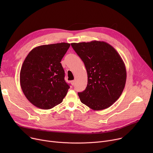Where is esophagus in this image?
I'll list each match as a JSON object with an SVG mask.
<instances>
[{"label": "esophagus", "mask_w": 153, "mask_h": 153, "mask_svg": "<svg viewBox=\"0 0 153 153\" xmlns=\"http://www.w3.org/2000/svg\"><path fill=\"white\" fill-rule=\"evenodd\" d=\"M71 84H72V85H74L75 84V81H71Z\"/></svg>", "instance_id": "1"}]
</instances>
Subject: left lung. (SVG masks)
<instances>
[{
    "instance_id": "1",
    "label": "left lung",
    "mask_w": 153,
    "mask_h": 153,
    "mask_svg": "<svg viewBox=\"0 0 153 153\" xmlns=\"http://www.w3.org/2000/svg\"><path fill=\"white\" fill-rule=\"evenodd\" d=\"M87 73L85 89L79 92L81 102L94 110L108 108L122 95L126 83L125 63L115 48L104 42L72 43Z\"/></svg>"
}]
</instances>
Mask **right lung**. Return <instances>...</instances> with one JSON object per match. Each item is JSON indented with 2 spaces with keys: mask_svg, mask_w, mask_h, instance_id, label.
<instances>
[{
  "mask_svg": "<svg viewBox=\"0 0 153 153\" xmlns=\"http://www.w3.org/2000/svg\"><path fill=\"white\" fill-rule=\"evenodd\" d=\"M69 46L67 43L39 46L24 60L20 73V86L35 107L51 109L66 95L70 87L64 80L61 61Z\"/></svg>",
  "mask_w": 153,
  "mask_h": 153,
  "instance_id": "obj_1",
  "label": "right lung"
}]
</instances>
